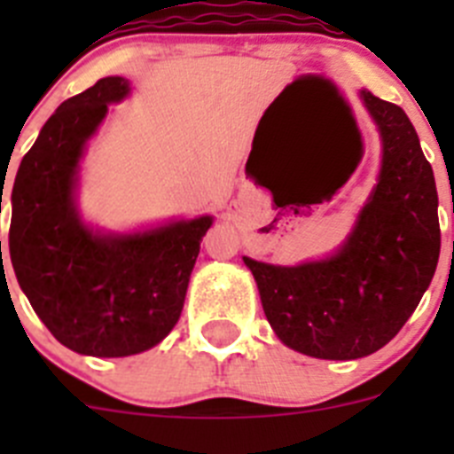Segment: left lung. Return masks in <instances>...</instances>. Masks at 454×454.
Here are the masks:
<instances>
[{"label":"left lung","instance_id":"obj_1","mask_svg":"<svg viewBox=\"0 0 454 454\" xmlns=\"http://www.w3.org/2000/svg\"><path fill=\"white\" fill-rule=\"evenodd\" d=\"M382 134V172L339 254L302 266L243 256L275 334L318 359H359L384 348L414 314L441 250L434 172L398 104L362 90Z\"/></svg>","mask_w":454,"mask_h":454}]
</instances>
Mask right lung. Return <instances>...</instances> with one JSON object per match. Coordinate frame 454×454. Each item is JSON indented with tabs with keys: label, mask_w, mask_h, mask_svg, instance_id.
Instances as JSON below:
<instances>
[{
	"label": "right lung",
	"mask_w": 454,
	"mask_h": 454,
	"mask_svg": "<svg viewBox=\"0 0 454 454\" xmlns=\"http://www.w3.org/2000/svg\"><path fill=\"white\" fill-rule=\"evenodd\" d=\"M127 92L122 77H106L66 99L24 154L11 192L15 277L54 339L79 355L127 356L166 339L211 227L208 215L134 236L83 227L72 202L83 143Z\"/></svg>",
	"instance_id": "obj_1"
}]
</instances>
